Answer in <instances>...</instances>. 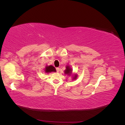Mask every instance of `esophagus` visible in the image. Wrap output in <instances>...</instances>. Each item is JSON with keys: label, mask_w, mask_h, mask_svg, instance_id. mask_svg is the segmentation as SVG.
Instances as JSON below:
<instances>
[{"label": "esophagus", "mask_w": 125, "mask_h": 125, "mask_svg": "<svg viewBox=\"0 0 125 125\" xmlns=\"http://www.w3.org/2000/svg\"><path fill=\"white\" fill-rule=\"evenodd\" d=\"M56 71H57V73H58V72L59 71V68H56Z\"/></svg>", "instance_id": "esophagus-1"}]
</instances>
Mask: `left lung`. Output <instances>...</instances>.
Here are the masks:
<instances>
[{
  "label": "left lung",
  "mask_w": 125,
  "mask_h": 125,
  "mask_svg": "<svg viewBox=\"0 0 125 125\" xmlns=\"http://www.w3.org/2000/svg\"><path fill=\"white\" fill-rule=\"evenodd\" d=\"M64 73L67 75L68 76H71L72 77V80H75L77 79L78 75L77 73L74 74L73 73V69L69 65H68L66 67V69L64 71Z\"/></svg>",
  "instance_id": "left-lung-1"
}]
</instances>
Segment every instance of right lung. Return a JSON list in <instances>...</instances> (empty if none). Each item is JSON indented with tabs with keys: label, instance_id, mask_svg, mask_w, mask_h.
<instances>
[{
	"label": "right lung",
	"instance_id": "right-lung-1",
	"mask_svg": "<svg viewBox=\"0 0 125 125\" xmlns=\"http://www.w3.org/2000/svg\"><path fill=\"white\" fill-rule=\"evenodd\" d=\"M44 71H45L44 72L45 73H52V72H55V73H56V70L55 69V68L52 65H50V66L46 65V66H45Z\"/></svg>",
	"mask_w": 125,
	"mask_h": 125
}]
</instances>
